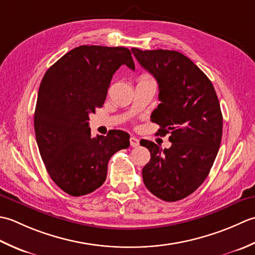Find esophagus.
Segmentation results:
<instances>
[{"mask_svg": "<svg viewBox=\"0 0 255 255\" xmlns=\"http://www.w3.org/2000/svg\"><path fill=\"white\" fill-rule=\"evenodd\" d=\"M129 144H131L132 147H137L139 145V139L135 136H131V138H129Z\"/></svg>", "mask_w": 255, "mask_h": 255, "instance_id": "34e87169", "label": "esophagus"}]
</instances>
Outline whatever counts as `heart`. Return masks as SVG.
I'll return each mask as SVG.
<instances>
[{
	"label": "heart",
	"instance_id": "b5f03b06",
	"mask_svg": "<svg viewBox=\"0 0 255 255\" xmlns=\"http://www.w3.org/2000/svg\"><path fill=\"white\" fill-rule=\"evenodd\" d=\"M141 79H150V78H149V77H147V76H142V77H141Z\"/></svg>",
	"mask_w": 255,
	"mask_h": 255
}]
</instances>
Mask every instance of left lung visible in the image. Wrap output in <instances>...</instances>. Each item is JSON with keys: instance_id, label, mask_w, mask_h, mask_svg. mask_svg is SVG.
Returning <instances> with one entry per match:
<instances>
[{"instance_id": "left-lung-1", "label": "left lung", "mask_w": 255, "mask_h": 255, "mask_svg": "<svg viewBox=\"0 0 255 255\" xmlns=\"http://www.w3.org/2000/svg\"><path fill=\"white\" fill-rule=\"evenodd\" d=\"M158 84L160 103L150 121L169 134V148L142 139L149 162L142 170L146 188L157 198L177 201L204 183L214 165L222 136V113L215 88L188 57L175 50L132 48Z\"/></svg>"}]
</instances>
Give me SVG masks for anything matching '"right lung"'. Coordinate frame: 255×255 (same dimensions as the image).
<instances>
[{
	"label": "right lung",
	"instance_id": "right-lung-1",
	"mask_svg": "<svg viewBox=\"0 0 255 255\" xmlns=\"http://www.w3.org/2000/svg\"><path fill=\"white\" fill-rule=\"evenodd\" d=\"M122 65L134 70L126 47L79 46L46 71L34 113L36 142L54 183L70 196L98 189L114 153L129 146V135L113 129L91 137L89 116L101 108L112 77Z\"/></svg>",
	"mask_w": 255,
	"mask_h": 255
}]
</instances>
